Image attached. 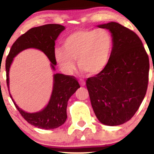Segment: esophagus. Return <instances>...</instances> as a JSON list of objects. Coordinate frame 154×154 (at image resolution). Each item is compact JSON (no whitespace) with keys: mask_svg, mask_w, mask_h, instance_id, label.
<instances>
[{"mask_svg":"<svg viewBox=\"0 0 154 154\" xmlns=\"http://www.w3.org/2000/svg\"><path fill=\"white\" fill-rule=\"evenodd\" d=\"M79 84H80L81 86H84L86 85V82L84 80H80L79 81Z\"/></svg>","mask_w":154,"mask_h":154,"instance_id":"1","label":"esophagus"}]
</instances>
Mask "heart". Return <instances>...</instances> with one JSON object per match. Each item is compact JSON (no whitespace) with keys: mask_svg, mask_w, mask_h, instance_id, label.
Masks as SVG:
<instances>
[{"mask_svg":"<svg viewBox=\"0 0 154 154\" xmlns=\"http://www.w3.org/2000/svg\"><path fill=\"white\" fill-rule=\"evenodd\" d=\"M114 47L111 34L105 29L77 30L63 40V48L55 52L61 69L67 73L79 68L88 75L102 72L109 63Z\"/></svg>","mask_w":154,"mask_h":154,"instance_id":"b5f03b06","label":"heart"}]
</instances>
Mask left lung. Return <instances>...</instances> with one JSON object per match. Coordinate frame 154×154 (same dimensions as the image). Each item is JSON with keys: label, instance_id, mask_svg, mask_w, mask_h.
I'll use <instances>...</instances> for the list:
<instances>
[{"label": "left lung", "instance_id": "8db88e82", "mask_svg": "<svg viewBox=\"0 0 154 154\" xmlns=\"http://www.w3.org/2000/svg\"><path fill=\"white\" fill-rule=\"evenodd\" d=\"M98 26L110 31L113 50L106 68L88 78L86 87L99 122L116 126L131 120L145 97L149 59L134 32L112 21Z\"/></svg>", "mask_w": 154, "mask_h": 154}]
</instances>
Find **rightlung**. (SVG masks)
<instances>
[{"mask_svg": "<svg viewBox=\"0 0 154 154\" xmlns=\"http://www.w3.org/2000/svg\"><path fill=\"white\" fill-rule=\"evenodd\" d=\"M65 26L60 24H45L34 27L16 39L13 44L5 60L6 82L9 91V70L14 57L20 52L28 48H35L42 51L50 61L51 66L55 70L57 64L55 57V41ZM53 88L50 101L41 111L35 113L26 112L19 108L13 99L16 109L29 123L38 128L45 130L55 129L64 124L67 119L66 108L68 101L75 93L80 85L73 75L56 73L53 75Z\"/></svg>", "mask_w": 154, "mask_h": 154, "instance_id": "add662e5", "label": "right lung"}]
</instances>
